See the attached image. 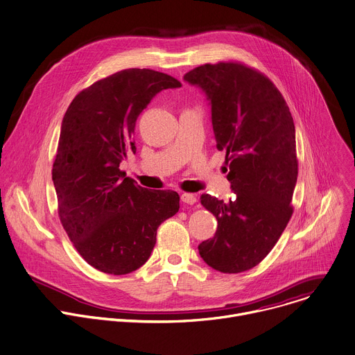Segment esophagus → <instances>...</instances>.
<instances>
[{"label":"esophagus","mask_w":355,"mask_h":355,"mask_svg":"<svg viewBox=\"0 0 355 355\" xmlns=\"http://www.w3.org/2000/svg\"><path fill=\"white\" fill-rule=\"evenodd\" d=\"M181 200L184 202V203H188V205H193V203H196V195H193V193H182L181 195Z\"/></svg>","instance_id":"obj_1"}]
</instances>
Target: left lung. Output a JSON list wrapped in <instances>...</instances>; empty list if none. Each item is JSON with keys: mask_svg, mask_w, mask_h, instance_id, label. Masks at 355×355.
<instances>
[{"mask_svg": "<svg viewBox=\"0 0 355 355\" xmlns=\"http://www.w3.org/2000/svg\"><path fill=\"white\" fill-rule=\"evenodd\" d=\"M209 101L217 149L225 152L235 199L207 193L200 203L217 218L199 255L214 270L255 268L276 245L291 214L298 175L295 128L286 100L269 78L239 62L205 64L184 75Z\"/></svg>", "mask_w": 355, "mask_h": 355, "instance_id": "1", "label": "left lung"}]
</instances>
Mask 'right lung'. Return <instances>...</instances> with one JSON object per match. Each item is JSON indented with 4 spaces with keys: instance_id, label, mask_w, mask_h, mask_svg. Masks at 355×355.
<instances>
[{
    "instance_id": "obj_1",
    "label": "right lung",
    "mask_w": 355,
    "mask_h": 355,
    "mask_svg": "<svg viewBox=\"0 0 355 355\" xmlns=\"http://www.w3.org/2000/svg\"><path fill=\"white\" fill-rule=\"evenodd\" d=\"M181 83L152 69L131 68L75 96L61 124L53 164L58 214L69 240L94 269L128 275L149 259L157 227L180 209L174 191H150L120 170L135 153L139 114L164 89Z\"/></svg>"
}]
</instances>
